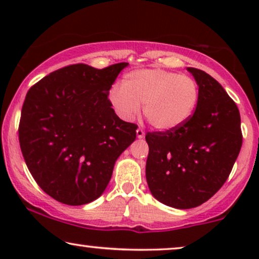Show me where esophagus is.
Instances as JSON below:
<instances>
[{
	"label": "esophagus",
	"instance_id": "34e87169",
	"mask_svg": "<svg viewBox=\"0 0 259 259\" xmlns=\"http://www.w3.org/2000/svg\"><path fill=\"white\" fill-rule=\"evenodd\" d=\"M137 137L139 138V139H141V138L145 137V131L143 128H140V127L137 130Z\"/></svg>",
	"mask_w": 259,
	"mask_h": 259
}]
</instances>
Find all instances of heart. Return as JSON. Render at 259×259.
<instances>
[{"instance_id": "obj_1", "label": "heart", "mask_w": 259, "mask_h": 259, "mask_svg": "<svg viewBox=\"0 0 259 259\" xmlns=\"http://www.w3.org/2000/svg\"><path fill=\"white\" fill-rule=\"evenodd\" d=\"M109 101L120 118L131 121L144 113L155 128H179L192 116L199 87L191 76L165 69H138L127 73L122 84H114Z\"/></svg>"}]
</instances>
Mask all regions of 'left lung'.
<instances>
[{"label":"left lung","mask_w":259,"mask_h":259,"mask_svg":"<svg viewBox=\"0 0 259 259\" xmlns=\"http://www.w3.org/2000/svg\"><path fill=\"white\" fill-rule=\"evenodd\" d=\"M187 70L199 86L192 116L179 128L145 137L151 193L176 208H192L210 199L229 178L243 143L235 101L204 70Z\"/></svg>","instance_id":"8db88e82"}]
</instances>
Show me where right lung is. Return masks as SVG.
Segmentation results:
<instances>
[{
	"label": "right lung",
	"mask_w": 259,
	"mask_h": 259,
	"mask_svg": "<svg viewBox=\"0 0 259 259\" xmlns=\"http://www.w3.org/2000/svg\"><path fill=\"white\" fill-rule=\"evenodd\" d=\"M127 66L70 65L28 91L19 125L20 147L37 185L60 203L76 206L100 197L116 159L136 140L138 126L120 119L108 99Z\"/></svg>",
	"instance_id": "1"
}]
</instances>
